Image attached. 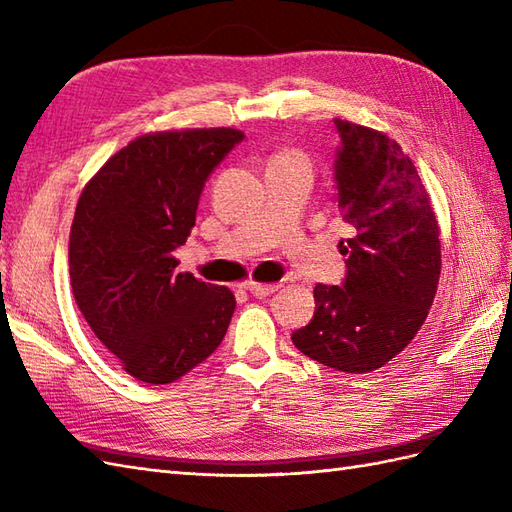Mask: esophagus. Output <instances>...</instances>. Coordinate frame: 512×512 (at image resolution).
<instances>
[{
  "instance_id": "esophagus-1",
  "label": "esophagus",
  "mask_w": 512,
  "mask_h": 512,
  "mask_svg": "<svg viewBox=\"0 0 512 512\" xmlns=\"http://www.w3.org/2000/svg\"><path fill=\"white\" fill-rule=\"evenodd\" d=\"M244 287H246V290L248 292H251L253 296H268V294H274V292H277L279 290V283H257V281H246L244 283Z\"/></svg>"
}]
</instances>
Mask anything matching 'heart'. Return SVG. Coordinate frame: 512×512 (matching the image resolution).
<instances>
[{
    "label": "heart",
    "instance_id": "heart-1",
    "mask_svg": "<svg viewBox=\"0 0 512 512\" xmlns=\"http://www.w3.org/2000/svg\"><path fill=\"white\" fill-rule=\"evenodd\" d=\"M272 160H305L303 155H300L298 151H292V149H287V151H281V153H277L272 157Z\"/></svg>",
    "mask_w": 512,
    "mask_h": 512
}]
</instances>
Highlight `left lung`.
Instances as JSON below:
<instances>
[{"label": "left lung", "instance_id": "left-lung-1", "mask_svg": "<svg viewBox=\"0 0 512 512\" xmlns=\"http://www.w3.org/2000/svg\"><path fill=\"white\" fill-rule=\"evenodd\" d=\"M337 207L352 231L344 285L313 290V320L294 346L326 368L365 374L413 342L428 318L441 274L439 222L411 157L387 134L333 119Z\"/></svg>", "mask_w": 512, "mask_h": 512}]
</instances>
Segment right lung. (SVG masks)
Listing matches in <instances>:
<instances>
[{"instance_id": "obj_1", "label": "right lung", "mask_w": 512, "mask_h": 512, "mask_svg": "<svg viewBox=\"0 0 512 512\" xmlns=\"http://www.w3.org/2000/svg\"><path fill=\"white\" fill-rule=\"evenodd\" d=\"M244 131L166 129L131 140L88 179L69 235L84 320L136 381L168 385L220 346L235 309L225 285L175 272L205 179Z\"/></svg>"}]
</instances>
